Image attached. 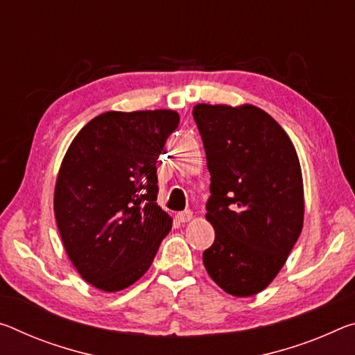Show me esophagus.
Instances as JSON below:
<instances>
[{
  "mask_svg": "<svg viewBox=\"0 0 355 355\" xmlns=\"http://www.w3.org/2000/svg\"><path fill=\"white\" fill-rule=\"evenodd\" d=\"M177 219L180 223H189L191 219H193V211H189V210L180 211V213H177Z\"/></svg>",
  "mask_w": 355,
  "mask_h": 355,
  "instance_id": "obj_1",
  "label": "esophagus"
}]
</instances>
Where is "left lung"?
<instances>
[{"instance_id":"8db88e82","label":"left lung","mask_w":355,"mask_h":355,"mask_svg":"<svg viewBox=\"0 0 355 355\" xmlns=\"http://www.w3.org/2000/svg\"><path fill=\"white\" fill-rule=\"evenodd\" d=\"M194 121L211 175L204 251L210 278L234 297H251L277 278L303 227L305 194L294 144L252 104H196Z\"/></svg>"}]
</instances>
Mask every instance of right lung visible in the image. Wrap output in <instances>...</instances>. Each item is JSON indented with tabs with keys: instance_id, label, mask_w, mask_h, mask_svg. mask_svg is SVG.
Segmentation results:
<instances>
[{
	"instance_id": "add662e5",
	"label": "right lung",
	"mask_w": 355,
	"mask_h": 355,
	"mask_svg": "<svg viewBox=\"0 0 355 355\" xmlns=\"http://www.w3.org/2000/svg\"><path fill=\"white\" fill-rule=\"evenodd\" d=\"M171 109L109 110L72 140L55 183L66 254L93 288L118 292L145 275L172 218L156 204V162L178 126Z\"/></svg>"
}]
</instances>
